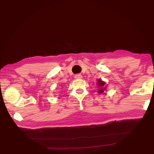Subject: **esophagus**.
Masks as SVG:
<instances>
[{
  "mask_svg": "<svg viewBox=\"0 0 154 154\" xmlns=\"http://www.w3.org/2000/svg\"><path fill=\"white\" fill-rule=\"evenodd\" d=\"M82 77H83V76L81 74H77V75H75V79H82Z\"/></svg>",
  "mask_w": 154,
  "mask_h": 154,
  "instance_id": "34e87169",
  "label": "esophagus"
}]
</instances>
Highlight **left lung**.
<instances>
[{
    "mask_svg": "<svg viewBox=\"0 0 154 154\" xmlns=\"http://www.w3.org/2000/svg\"><path fill=\"white\" fill-rule=\"evenodd\" d=\"M97 83H98L97 85H98V88H99L98 93H100V94L103 93L104 91L106 90V88L104 87V86H105V83L103 82V81L101 79H98L97 81Z\"/></svg>",
    "mask_w": 154,
    "mask_h": 154,
    "instance_id": "obj_1",
    "label": "left lung"
}]
</instances>
